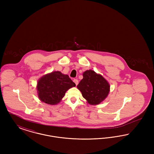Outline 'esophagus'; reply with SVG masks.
Instances as JSON below:
<instances>
[{
	"instance_id": "esophagus-1",
	"label": "esophagus",
	"mask_w": 154,
	"mask_h": 154,
	"mask_svg": "<svg viewBox=\"0 0 154 154\" xmlns=\"http://www.w3.org/2000/svg\"><path fill=\"white\" fill-rule=\"evenodd\" d=\"M73 82L76 85H78V84H79V80H78L77 79H74Z\"/></svg>"
}]
</instances>
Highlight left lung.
<instances>
[{"mask_svg":"<svg viewBox=\"0 0 154 154\" xmlns=\"http://www.w3.org/2000/svg\"><path fill=\"white\" fill-rule=\"evenodd\" d=\"M83 79L77 86L82 95L91 105H96L103 102L109 95L110 85L100 74L92 70L83 73Z\"/></svg>","mask_w":154,"mask_h":154,"instance_id":"left-lung-1","label":"left lung"}]
</instances>
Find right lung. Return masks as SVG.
I'll return each instance as SVG.
<instances>
[{
    "label": "right lung",
    "mask_w": 154,
    "mask_h": 154,
    "mask_svg": "<svg viewBox=\"0 0 154 154\" xmlns=\"http://www.w3.org/2000/svg\"><path fill=\"white\" fill-rule=\"evenodd\" d=\"M75 86L68 75L57 71L41 77L37 82V90L42 102L55 105L60 102L68 89Z\"/></svg>",
    "instance_id": "add662e5"
}]
</instances>
